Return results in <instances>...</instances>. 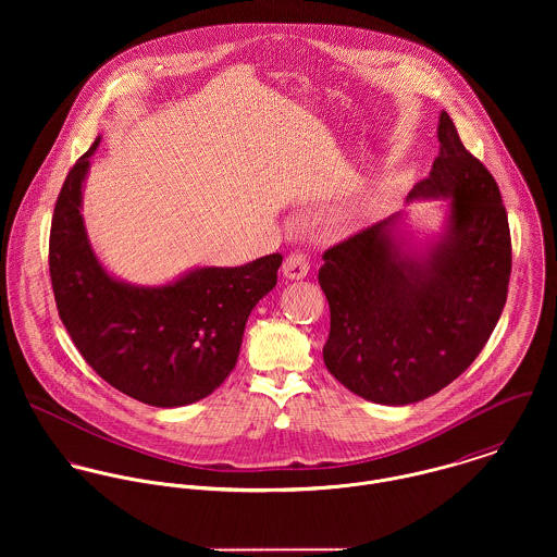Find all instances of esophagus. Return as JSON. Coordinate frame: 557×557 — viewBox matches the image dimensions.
<instances>
[{
  "instance_id": "obj_1",
  "label": "esophagus",
  "mask_w": 557,
  "mask_h": 557,
  "mask_svg": "<svg viewBox=\"0 0 557 557\" xmlns=\"http://www.w3.org/2000/svg\"><path fill=\"white\" fill-rule=\"evenodd\" d=\"M311 270V263H309V257L300 250L296 252H289L283 261V274L292 281H298V278H305Z\"/></svg>"
}]
</instances>
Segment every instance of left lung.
<instances>
[{"label": "left lung", "mask_w": 557, "mask_h": 557, "mask_svg": "<svg viewBox=\"0 0 557 557\" xmlns=\"http://www.w3.org/2000/svg\"><path fill=\"white\" fill-rule=\"evenodd\" d=\"M440 154L409 199L450 197V232L422 261L403 257L391 219L323 252L327 371L354 395L407 405L455 382L486 345L508 296L512 244L499 186L446 111Z\"/></svg>", "instance_id": "8db88e82"}]
</instances>
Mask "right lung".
<instances>
[{
    "instance_id": "add662e5",
    "label": "right lung",
    "mask_w": 557,
    "mask_h": 557,
    "mask_svg": "<svg viewBox=\"0 0 557 557\" xmlns=\"http://www.w3.org/2000/svg\"><path fill=\"white\" fill-rule=\"evenodd\" d=\"M100 137L69 171L55 201L49 274L58 313L83 360L113 388L154 407L214 393L238 362L246 319L276 285L281 252L239 268H201L131 287L96 261L81 219V184Z\"/></svg>"
}]
</instances>
